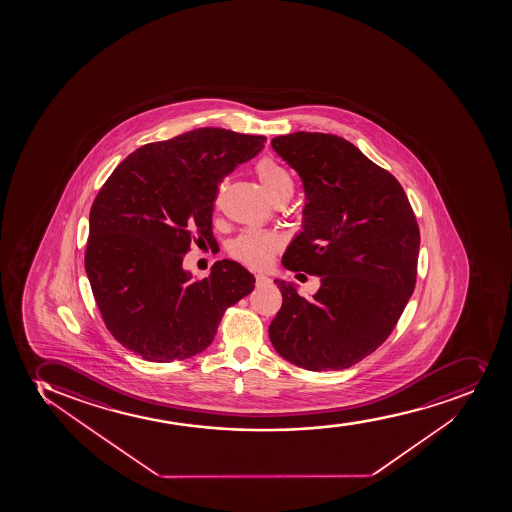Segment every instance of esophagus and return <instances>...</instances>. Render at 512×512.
<instances>
[{"label":"esophagus","instance_id":"1","mask_svg":"<svg viewBox=\"0 0 512 512\" xmlns=\"http://www.w3.org/2000/svg\"><path fill=\"white\" fill-rule=\"evenodd\" d=\"M255 284L257 286H265V284H270V279L265 274H257L255 275Z\"/></svg>","mask_w":512,"mask_h":512}]
</instances>
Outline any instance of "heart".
<instances>
[{
	"mask_svg": "<svg viewBox=\"0 0 512 512\" xmlns=\"http://www.w3.org/2000/svg\"><path fill=\"white\" fill-rule=\"evenodd\" d=\"M255 174L260 184L274 201H287L294 193V179L286 167L272 159L262 157L255 164ZM279 248V238L270 231L247 230L238 235L230 245V253L235 259L250 267H265Z\"/></svg>",
	"mask_w": 512,
	"mask_h": 512,
	"instance_id": "obj_1",
	"label": "heart"
}]
</instances>
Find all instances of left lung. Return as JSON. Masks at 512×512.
<instances>
[{
  "label": "left lung",
  "mask_w": 512,
  "mask_h": 512,
  "mask_svg": "<svg viewBox=\"0 0 512 512\" xmlns=\"http://www.w3.org/2000/svg\"><path fill=\"white\" fill-rule=\"evenodd\" d=\"M272 149L303 181V231L282 265L321 277L313 299L275 281V352L313 372L343 370L387 340L416 286L419 226L404 189L345 138L296 132Z\"/></svg>",
  "instance_id": "1"
}]
</instances>
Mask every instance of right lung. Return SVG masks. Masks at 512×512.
I'll return each mask as SVG.
<instances>
[{
    "instance_id": "add662e5",
    "label": "right lung",
    "mask_w": 512,
    "mask_h": 512,
    "mask_svg": "<svg viewBox=\"0 0 512 512\" xmlns=\"http://www.w3.org/2000/svg\"><path fill=\"white\" fill-rule=\"evenodd\" d=\"M267 138L198 128L128 155L99 189L89 213L86 274L106 328L149 362L203 352L226 309L255 277L220 260L204 279L182 269L196 240L215 243L218 184L264 149Z\"/></svg>"
}]
</instances>
